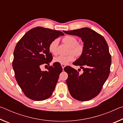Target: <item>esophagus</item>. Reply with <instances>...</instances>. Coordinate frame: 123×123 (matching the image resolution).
<instances>
[{"label": "esophagus", "instance_id": "1", "mask_svg": "<svg viewBox=\"0 0 123 123\" xmlns=\"http://www.w3.org/2000/svg\"><path fill=\"white\" fill-rule=\"evenodd\" d=\"M61 66H62V68H63V69L64 68L66 67V65H65V64H61Z\"/></svg>", "mask_w": 123, "mask_h": 123}]
</instances>
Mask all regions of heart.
<instances>
[{
	"mask_svg": "<svg viewBox=\"0 0 123 123\" xmlns=\"http://www.w3.org/2000/svg\"><path fill=\"white\" fill-rule=\"evenodd\" d=\"M62 41L65 44L70 47V51H72L76 55H80L82 53L84 48L81 44L78 43V40L76 37L68 35L63 37ZM57 44L58 40L56 39L52 41L49 45V51L54 55H56L57 53ZM74 58V55L71 53L68 55H59L55 57L54 59V61L61 64H67L70 62L73 61Z\"/></svg>",
	"mask_w": 123,
	"mask_h": 123,
	"instance_id": "b5f03b06",
	"label": "heart"
}]
</instances>
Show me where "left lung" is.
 <instances>
[{
  "label": "left lung",
  "instance_id": "8db88e82",
  "mask_svg": "<svg viewBox=\"0 0 123 123\" xmlns=\"http://www.w3.org/2000/svg\"><path fill=\"white\" fill-rule=\"evenodd\" d=\"M63 32L80 37L84 42L82 53L73 63L84 73L80 74L69 66L64 68L68 75L66 83L69 93L78 100H89L99 94L109 76L111 56L108 44L103 36L88 28Z\"/></svg>",
  "mask_w": 123,
  "mask_h": 123
}]
</instances>
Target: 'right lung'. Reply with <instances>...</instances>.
Listing matches in <instances>:
<instances>
[{
	"instance_id": "right-lung-1",
	"label": "right lung",
	"mask_w": 123,
	"mask_h": 123,
	"mask_svg": "<svg viewBox=\"0 0 123 123\" xmlns=\"http://www.w3.org/2000/svg\"><path fill=\"white\" fill-rule=\"evenodd\" d=\"M63 35L60 31L38 26L25 33L16 44L12 67L17 82L29 99L42 101L53 94L62 67L55 62L48 71H42L41 67L43 64L49 65L53 60L50 43Z\"/></svg>"
}]
</instances>
